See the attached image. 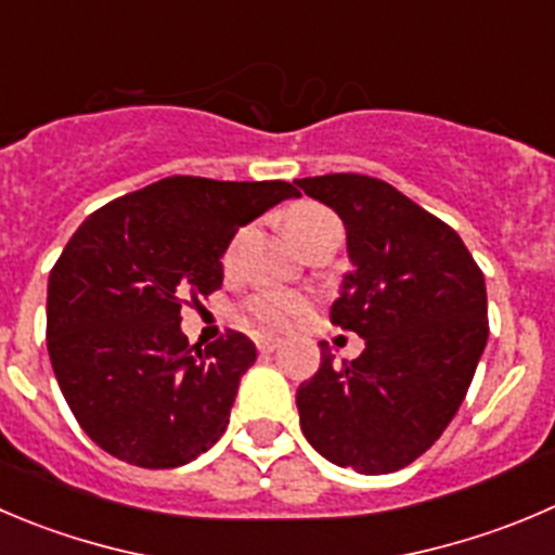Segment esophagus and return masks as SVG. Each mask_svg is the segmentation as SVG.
I'll use <instances>...</instances> for the list:
<instances>
[{
	"label": "esophagus",
	"mask_w": 555,
	"mask_h": 555,
	"mask_svg": "<svg viewBox=\"0 0 555 555\" xmlns=\"http://www.w3.org/2000/svg\"><path fill=\"white\" fill-rule=\"evenodd\" d=\"M256 348L261 353H272V351H278V348H281V340H278V337H272V335H258L256 337Z\"/></svg>",
	"instance_id": "34e87169"
}]
</instances>
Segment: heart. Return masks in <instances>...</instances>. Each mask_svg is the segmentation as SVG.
Listing matches in <instances>:
<instances>
[{
	"instance_id": "b5f03b06",
	"label": "heart",
	"mask_w": 555,
	"mask_h": 555,
	"mask_svg": "<svg viewBox=\"0 0 555 555\" xmlns=\"http://www.w3.org/2000/svg\"><path fill=\"white\" fill-rule=\"evenodd\" d=\"M330 220H335V215H332L330 209H324L321 204H313V202H302L297 204V207L288 209L286 229L299 245L310 231L319 229L321 223H330ZM242 236H245V231H240V234L231 240L229 250H225L223 256L225 267L234 263ZM305 308H308V299H305L302 294L283 292V288H263V292L253 294V297L247 299L245 315L250 321H256L258 326H263V330H286V326H292L294 321H297V315L302 313Z\"/></svg>"
}]
</instances>
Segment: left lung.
<instances>
[{"label":"left lung","instance_id":"obj_1","mask_svg":"<svg viewBox=\"0 0 555 555\" xmlns=\"http://www.w3.org/2000/svg\"><path fill=\"white\" fill-rule=\"evenodd\" d=\"M299 188L340 215L348 258L332 324L365 337L357 360L297 389L305 439L343 468L389 474L430 450L468 392L488 343L485 274L455 229L384 179L326 173Z\"/></svg>","mask_w":555,"mask_h":555}]
</instances>
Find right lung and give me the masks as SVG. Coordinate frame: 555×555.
Here are the masks:
<instances>
[{
  "label": "right lung",
  "mask_w": 555,
  "mask_h": 555,
  "mask_svg": "<svg viewBox=\"0 0 555 555\" xmlns=\"http://www.w3.org/2000/svg\"><path fill=\"white\" fill-rule=\"evenodd\" d=\"M292 195L281 179L166 177L78 225L51 269L46 340L62 395L100 450L177 468L223 436L256 346L236 330L190 346L179 310L218 292L240 225Z\"/></svg>",
  "instance_id": "add662e5"
}]
</instances>
